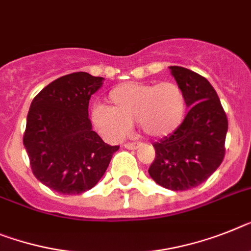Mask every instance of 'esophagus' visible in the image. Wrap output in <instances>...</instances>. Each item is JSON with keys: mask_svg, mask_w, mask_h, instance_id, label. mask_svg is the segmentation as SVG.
Instances as JSON below:
<instances>
[{"mask_svg": "<svg viewBox=\"0 0 251 251\" xmlns=\"http://www.w3.org/2000/svg\"><path fill=\"white\" fill-rule=\"evenodd\" d=\"M124 147H125L126 149H136L139 147V143L127 142V143H125V144H124Z\"/></svg>", "mask_w": 251, "mask_h": 251, "instance_id": "obj_1", "label": "esophagus"}]
</instances>
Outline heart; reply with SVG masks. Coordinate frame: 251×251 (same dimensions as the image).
I'll return each mask as SVG.
<instances>
[{
  "label": "heart",
  "instance_id": "b5f03b06",
  "mask_svg": "<svg viewBox=\"0 0 251 251\" xmlns=\"http://www.w3.org/2000/svg\"><path fill=\"white\" fill-rule=\"evenodd\" d=\"M108 102V107H94L92 122L111 142L121 140L134 121L149 138L171 135L184 121L187 107L184 90L175 81L120 84L109 92Z\"/></svg>",
  "mask_w": 251,
  "mask_h": 251
}]
</instances>
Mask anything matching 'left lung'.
I'll use <instances>...</instances> for the list:
<instances>
[{
  "instance_id": "1",
  "label": "left lung",
  "mask_w": 251,
  "mask_h": 251,
  "mask_svg": "<svg viewBox=\"0 0 251 251\" xmlns=\"http://www.w3.org/2000/svg\"><path fill=\"white\" fill-rule=\"evenodd\" d=\"M170 69L190 109L176 131L153 144L155 158L148 172L158 185L182 191L203 184L220 167L228 121L205 77L181 66Z\"/></svg>"
}]
</instances>
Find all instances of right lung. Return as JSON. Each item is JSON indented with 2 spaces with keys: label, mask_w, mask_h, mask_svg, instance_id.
<instances>
[{
  "label": "right lung",
  "mask_w": 251,
  "mask_h": 251,
  "mask_svg": "<svg viewBox=\"0 0 251 251\" xmlns=\"http://www.w3.org/2000/svg\"><path fill=\"white\" fill-rule=\"evenodd\" d=\"M102 81L83 71L69 74L43 88L29 108L23 143L31 171L64 195L96 186L120 148L103 142L88 116L90 97Z\"/></svg>",
  "instance_id": "1"
}]
</instances>
